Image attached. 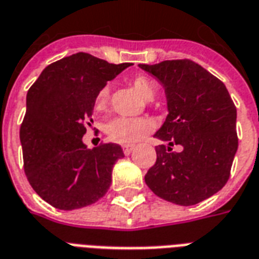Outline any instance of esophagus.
Instances as JSON below:
<instances>
[{
	"mask_svg": "<svg viewBox=\"0 0 259 259\" xmlns=\"http://www.w3.org/2000/svg\"><path fill=\"white\" fill-rule=\"evenodd\" d=\"M122 149H123V153H125V155H130V153L134 151V147L133 145H123Z\"/></svg>",
	"mask_w": 259,
	"mask_h": 259,
	"instance_id": "obj_1",
	"label": "esophagus"
}]
</instances>
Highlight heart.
<instances>
[{
	"label": "heart",
	"mask_w": 259,
	"mask_h": 259,
	"mask_svg": "<svg viewBox=\"0 0 259 259\" xmlns=\"http://www.w3.org/2000/svg\"><path fill=\"white\" fill-rule=\"evenodd\" d=\"M133 88L144 100H152L155 96V85L147 77H136L133 80ZM108 98V88H103L95 99V106L98 110L106 106ZM153 129V123L147 118H115L107 123L106 132L112 141L125 145H132L145 137Z\"/></svg>",
	"instance_id": "heart-1"
}]
</instances>
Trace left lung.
Listing matches in <instances>:
<instances>
[{
  "label": "left lung",
  "instance_id": "left-lung-1",
  "mask_svg": "<svg viewBox=\"0 0 259 259\" xmlns=\"http://www.w3.org/2000/svg\"><path fill=\"white\" fill-rule=\"evenodd\" d=\"M164 88L168 115L155 133L156 163L145 183L157 197L190 206L222 190L238 151L236 108L226 85L189 59L138 65ZM181 145V152L171 146Z\"/></svg>",
  "mask_w": 259,
  "mask_h": 259
}]
</instances>
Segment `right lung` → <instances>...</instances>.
Wrapping results in <instances>:
<instances>
[{
  "label": "right lung",
  "instance_id": "add662e5",
  "mask_svg": "<svg viewBox=\"0 0 259 259\" xmlns=\"http://www.w3.org/2000/svg\"><path fill=\"white\" fill-rule=\"evenodd\" d=\"M129 66L77 53L45 68L27 92L20 127L25 175L37 195L54 208H84L107 193L112 167L123 151L112 143L91 151L82 136L85 122L94 123L99 92Z\"/></svg>",
  "mask_w": 259,
  "mask_h": 259
}]
</instances>
